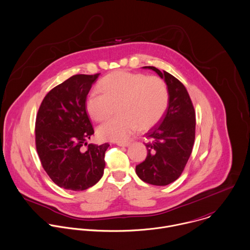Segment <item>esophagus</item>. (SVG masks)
I'll list each match as a JSON object with an SVG mask.
<instances>
[{
    "label": "esophagus",
    "instance_id": "1",
    "mask_svg": "<svg viewBox=\"0 0 250 250\" xmlns=\"http://www.w3.org/2000/svg\"><path fill=\"white\" fill-rule=\"evenodd\" d=\"M129 144H130L129 142H117V145L121 147H127Z\"/></svg>",
    "mask_w": 250,
    "mask_h": 250
}]
</instances>
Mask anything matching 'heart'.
<instances>
[{
    "label": "heart",
    "instance_id": "1",
    "mask_svg": "<svg viewBox=\"0 0 250 250\" xmlns=\"http://www.w3.org/2000/svg\"><path fill=\"white\" fill-rule=\"evenodd\" d=\"M99 89L86 98L88 115L96 122L107 120L119 106L115 117L97 129L102 140L125 141L140 126L147 129L157 125L165 116L169 102L167 83L157 76L115 71L99 82Z\"/></svg>",
    "mask_w": 250,
    "mask_h": 250
}]
</instances>
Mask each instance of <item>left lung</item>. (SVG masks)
Returning a JSON list of instances; mask_svg holds the SVG:
<instances>
[{"label":"left lung","instance_id":"obj_1","mask_svg":"<svg viewBox=\"0 0 250 250\" xmlns=\"http://www.w3.org/2000/svg\"><path fill=\"white\" fill-rule=\"evenodd\" d=\"M165 80L169 93L167 112L147 133V157L136 166V174L146 183L166 186L179 178L191 156L196 131V113L184 84L171 74L153 66Z\"/></svg>","mask_w":250,"mask_h":250}]
</instances>
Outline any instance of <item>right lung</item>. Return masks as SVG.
Masks as SVG:
<instances>
[{
    "instance_id": "right-lung-1",
    "label": "right lung",
    "mask_w": 250,
    "mask_h": 250,
    "mask_svg": "<svg viewBox=\"0 0 250 250\" xmlns=\"http://www.w3.org/2000/svg\"><path fill=\"white\" fill-rule=\"evenodd\" d=\"M100 74L75 75L43 98L36 118V148L42 166L59 187L83 191L103 175L110 146L87 144L94 133L86 113V96ZM88 145L86 149L82 146Z\"/></svg>"
}]
</instances>
